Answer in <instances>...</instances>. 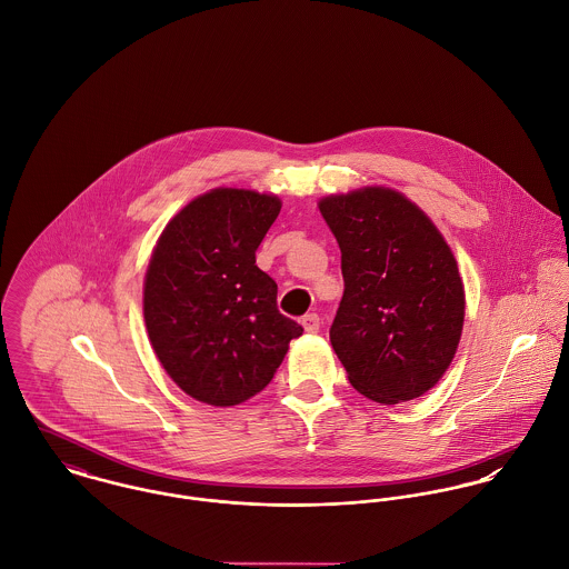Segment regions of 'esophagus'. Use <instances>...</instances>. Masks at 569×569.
<instances>
[{
	"label": "esophagus",
	"instance_id": "obj_1",
	"mask_svg": "<svg viewBox=\"0 0 569 569\" xmlns=\"http://www.w3.org/2000/svg\"><path fill=\"white\" fill-rule=\"evenodd\" d=\"M301 325H303V329H306L308 333H318V329H320V316L306 315L301 318Z\"/></svg>",
	"mask_w": 569,
	"mask_h": 569
}]
</instances>
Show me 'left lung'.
Instances as JSON below:
<instances>
[{
	"label": "left lung",
	"instance_id": "left-lung-1",
	"mask_svg": "<svg viewBox=\"0 0 569 569\" xmlns=\"http://www.w3.org/2000/svg\"><path fill=\"white\" fill-rule=\"evenodd\" d=\"M345 292L329 329L351 386L379 403L428 392L453 360L465 290L435 222L388 188L327 196Z\"/></svg>",
	"mask_w": 569,
	"mask_h": 569
}]
</instances>
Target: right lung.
<instances>
[{"mask_svg":"<svg viewBox=\"0 0 569 569\" xmlns=\"http://www.w3.org/2000/svg\"><path fill=\"white\" fill-rule=\"evenodd\" d=\"M281 211L272 193L218 188L163 229L143 281L152 349L181 390L209 406L251 399L303 327L277 310L254 251Z\"/></svg>","mask_w":569,"mask_h":569,"instance_id":"right-lung-1","label":"right lung"}]
</instances>
